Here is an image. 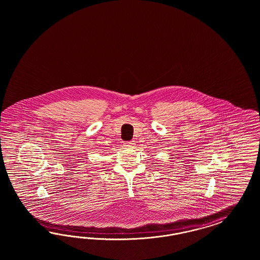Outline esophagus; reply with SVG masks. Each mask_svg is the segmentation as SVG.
Segmentation results:
<instances>
[{"label":"esophagus","mask_w":260,"mask_h":260,"mask_svg":"<svg viewBox=\"0 0 260 260\" xmlns=\"http://www.w3.org/2000/svg\"><path fill=\"white\" fill-rule=\"evenodd\" d=\"M134 141H129L126 142V143H124V146L126 147V148H132V147H134Z\"/></svg>","instance_id":"obj_1"}]
</instances>
